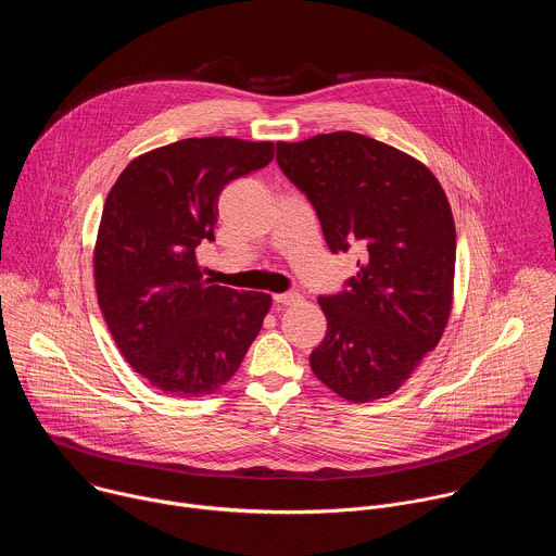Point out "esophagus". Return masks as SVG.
<instances>
[{"label":"esophagus","instance_id":"34e87169","mask_svg":"<svg viewBox=\"0 0 556 556\" xmlns=\"http://www.w3.org/2000/svg\"><path fill=\"white\" fill-rule=\"evenodd\" d=\"M273 301L281 303V305H294L301 301V294L299 292H281V294H273Z\"/></svg>","mask_w":556,"mask_h":556}]
</instances>
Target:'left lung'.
<instances>
[{"label": "left lung", "instance_id": "obj_1", "mask_svg": "<svg viewBox=\"0 0 556 556\" xmlns=\"http://www.w3.org/2000/svg\"><path fill=\"white\" fill-rule=\"evenodd\" d=\"M332 253H361L345 290L319 296L328 334L314 376L350 403L393 393L448 324L455 224L438 178L409 153L354 131L277 142Z\"/></svg>", "mask_w": 556, "mask_h": 556}]
</instances>
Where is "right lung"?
Listing matches in <instances>:
<instances>
[{
	"instance_id": "add662e5",
	"label": "right lung",
	"mask_w": 556,
	"mask_h": 556,
	"mask_svg": "<svg viewBox=\"0 0 556 556\" xmlns=\"http://www.w3.org/2000/svg\"><path fill=\"white\" fill-rule=\"evenodd\" d=\"M273 157L268 140L185 138L138 155L105 200L94 247L99 305L125 361L157 391H217L262 330L270 294L204 279L195 249L215 240L222 189Z\"/></svg>"
}]
</instances>
